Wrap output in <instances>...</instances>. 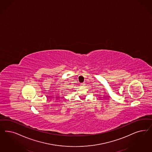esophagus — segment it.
Instances as JSON below:
<instances>
[{
	"label": "esophagus",
	"instance_id": "obj_1",
	"mask_svg": "<svg viewBox=\"0 0 152 152\" xmlns=\"http://www.w3.org/2000/svg\"><path fill=\"white\" fill-rule=\"evenodd\" d=\"M85 85V83H80V86H84Z\"/></svg>",
	"mask_w": 152,
	"mask_h": 152
}]
</instances>
